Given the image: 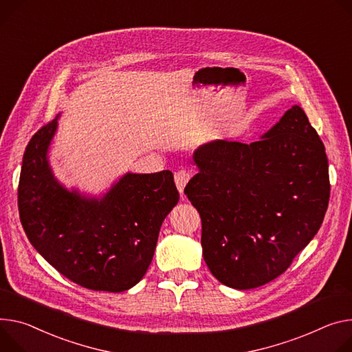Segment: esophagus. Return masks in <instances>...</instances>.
I'll use <instances>...</instances> for the list:
<instances>
[{
    "mask_svg": "<svg viewBox=\"0 0 352 352\" xmlns=\"http://www.w3.org/2000/svg\"><path fill=\"white\" fill-rule=\"evenodd\" d=\"M189 173L186 170H178L175 174H174V179H175V185L178 188L179 192L182 194L184 192V188L186 185V182L189 181Z\"/></svg>",
    "mask_w": 352,
    "mask_h": 352,
    "instance_id": "1",
    "label": "esophagus"
}]
</instances>
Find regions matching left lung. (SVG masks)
<instances>
[{"label":"left lung","instance_id":"8db88e82","mask_svg":"<svg viewBox=\"0 0 352 352\" xmlns=\"http://www.w3.org/2000/svg\"><path fill=\"white\" fill-rule=\"evenodd\" d=\"M184 192L202 220L204 258L234 289L265 285L320 229L330 199L323 142L294 105L250 144L214 140L194 154Z\"/></svg>","mask_w":352,"mask_h":352}]
</instances>
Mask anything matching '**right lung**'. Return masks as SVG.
Wrapping results in <instances>:
<instances>
[{
    "label": "right lung",
    "mask_w": 352,
    "mask_h": 352,
    "mask_svg": "<svg viewBox=\"0 0 352 352\" xmlns=\"http://www.w3.org/2000/svg\"><path fill=\"white\" fill-rule=\"evenodd\" d=\"M57 118L32 136L23 154L22 228L42 257L74 283L92 291L131 289L144 276L160 228L179 199L174 175L127 173L101 199L81 197L57 182L47 162Z\"/></svg>",
    "instance_id": "right-lung-1"
}]
</instances>
